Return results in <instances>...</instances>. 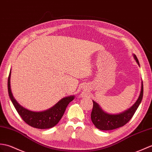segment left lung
<instances>
[{
  "label": "left lung",
  "mask_w": 152,
  "mask_h": 152,
  "mask_svg": "<svg viewBox=\"0 0 152 152\" xmlns=\"http://www.w3.org/2000/svg\"><path fill=\"white\" fill-rule=\"evenodd\" d=\"M134 59L137 63V64L140 66L139 60L137 56L133 54ZM143 96V84L142 81L141 82V89L139 96L137 98V101L135 102L132 107L126 109V111L117 114H110L104 111L101 108L100 105L96 102L93 100V108L91 112V121H92L94 125L98 129L104 130H112L120 127L124 126L126 123H128L132 116L135 113L137 108L139 107L141 101L142 100Z\"/></svg>",
  "instance_id": "obj_1"
}]
</instances>
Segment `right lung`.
I'll list each match as a JSON object with an SVG mask.
<instances>
[{
  "label": "right lung",
  "mask_w": 152,
  "mask_h": 152,
  "mask_svg": "<svg viewBox=\"0 0 152 152\" xmlns=\"http://www.w3.org/2000/svg\"><path fill=\"white\" fill-rule=\"evenodd\" d=\"M11 70L8 80L9 96L17 111L26 124L38 129H48L55 126L61 120L66 108L70 102L75 99V95L66 96L60 100L54 106L43 111H32L20 105L14 98L10 85Z\"/></svg>",
  "instance_id": "add662e5"
}]
</instances>
